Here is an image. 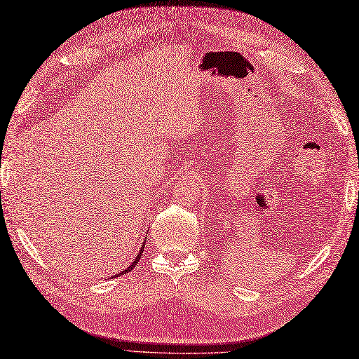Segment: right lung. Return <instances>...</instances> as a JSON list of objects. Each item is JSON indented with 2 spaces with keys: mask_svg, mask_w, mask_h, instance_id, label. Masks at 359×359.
I'll return each mask as SVG.
<instances>
[{
  "mask_svg": "<svg viewBox=\"0 0 359 359\" xmlns=\"http://www.w3.org/2000/svg\"><path fill=\"white\" fill-rule=\"evenodd\" d=\"M143 249H144V241H143V245H142V248H140L139 255L135 257V259H134V263H133V264H130V267H128V269H125L122 273H116V275H114V278H116V276H121V275H123V273H128V272H131V270L135 267V264L139 263V259H140V257H142V254H143Z\"/></svg>",
  "mask_w": 359,
  "mask_h": 359,
  "instance_id": "add662e5",
  "label": "right lung"
}]
</instances>
